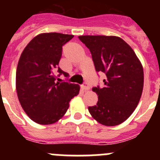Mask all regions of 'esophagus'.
I'll return each instance as SVG.
<instances>
[{
  "label": "esophagus",
  "instance_id": "obj_1",
  "mask_svg": "<svg viewBox=\"0 0 160 160\" xmlns=\"http://www.w3.org/2000/svg\"><path fill=\"white\" fill-rule=\"evenodd\" d=\"M81 88L83 90H88L90 89V87L88 83H83V85H81Z\"/></svg>",
  "mask_w": 160,
  "mask_h": 160
}]
</instances>
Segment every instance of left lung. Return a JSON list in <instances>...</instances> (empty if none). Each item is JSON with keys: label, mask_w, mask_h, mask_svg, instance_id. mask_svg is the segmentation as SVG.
Instances as JSON below:
<instances>
[{"label": "left lung", "mask_w": 160, "mask_h": 160, "mask_svg": "<svg viewBox=\"0 0 160 160\" xmlns=\"http://www.w3.org/2000/svg\"><path fill=\"white\" fill-rule=\"evenodd\" d=\"M80 41L90 49L97 72H104L102 88H93L97 105L88 108L92 117L106 126L120 125L136 108L142 93L144 72L132 47L114 35H81Z\"/></svg>", "instance_id": "left-lung-1"}]
</instances>
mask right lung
I'll return each mask as SVG.
<instances>
[{
  "mask_svg": "<svg viewBox=\"0 0 160 160\" xmlns=\"http://www.w3.org/2000/svg\"><path fill=\"white\" fill-rule=\"evenodd\" d=\"M72 35L41 33L32 38L22 52L16 70L18 101L27 115L39 125H51L62 118L80 86L56 82L55 70L68 77L58 67L62 46Z\"/></svg>",
  "mask_w": 160,
  "mask_h": 160,
  "instance_id": "right-lung-1",
  "label": "right lung"
}]
</instances>
